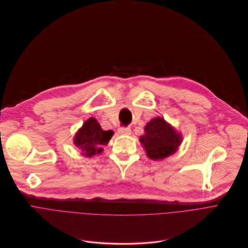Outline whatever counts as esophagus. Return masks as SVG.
Returning a JSON list of instances; mask_svg holds the SVG:
<instances>
[{
  "label": "esophagus",
  "instance_id": "34e87169",
  "mask_svg": "<svg viewBox=\"0 0 248 248\" xmlns=\"http://www.w3.org/2000/svg\"><path fill=\"white\" fill-rule=\"evenodd\" d=\"M119 134L121 135H124V136H127V135H130L131 134V129L129 127H124V126H122L118 129Z\"/></svg>",
  "mask_w": 248,
  "mask_h": 248
}]
</instances>
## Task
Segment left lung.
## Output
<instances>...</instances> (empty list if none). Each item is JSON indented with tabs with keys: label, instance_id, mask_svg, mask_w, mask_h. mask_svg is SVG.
<instances>
[{
	"label": "left lung",
	"instance_id": "1",
	"mask_svg": "<svg viewBox=\"0 0 248 248\" xmlns=\"http://www.w3.org/2000/svg\"><path fill=\"white\" fill-rule=\"evenodd\" d=\"M144 135L140 138L147 156L155 159L166 158L173 155L181 143V136L162 118L153 119L144 127Z\"/></svg>",
	"mask_w": 248,
	"mask_h": 248
}]
</instances>
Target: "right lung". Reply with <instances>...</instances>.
Here are the masks:
<instances>
[{
    "label": "right lung",
    "instance_id": "add662e5",
    "mask_svg": "<svg viewBox=\"0 0 248 248\" xmlns=\"http://www.w3.org/2000/svg\"><path fill=\"white\" fill-rule=\"evenodd\" d=\"M112 135V130H104L95 119L91 118L78 130L74 142L81 150V155L92 156L103 152L102 146L108 144Z\"/></svg>",
    "mask_w": 248,
    "mask_h": 248
}]
</instances>
